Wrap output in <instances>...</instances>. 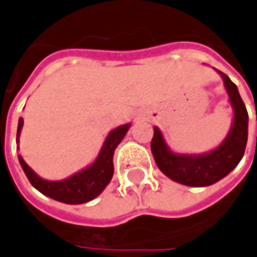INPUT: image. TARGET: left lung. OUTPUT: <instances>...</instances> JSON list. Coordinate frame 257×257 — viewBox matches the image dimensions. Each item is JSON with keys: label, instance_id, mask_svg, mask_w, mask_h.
Listing matches in <instances>:
<instances>
[{"label": "left lung", "instance_id": "1", "mask_svg": "<svg viewBox=\"0 0 257 257\" xmlns=\"http://www.w3.org/2000/svg\"><path fill=\"white\" fill-rule=\"evenodd\" d=\"M221 75L232 107V123L226 137L213 150L200 154H184L171 150L162 131L154 126L152 153L157 168L172 181L188 187H207L228 175L243 159L247 144L248 114L238 88L225 73ZM257 119V117H256Z\"/></svg>", "mask_w": 257, "mask_h": 257}]
</instances>
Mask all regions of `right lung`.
I'll use <instances>...</instances> for the list:
<instances>
[{
	"label": "right lung",
	"instance_id": "right-lung-1",
	"mask_svg": "<svg viewBox=\"0 0 257 257\" xmlns=\"http://www.w3.org/2000/svg\"><path fill=\"white\" fill-rule=\"evenodd\" d=\"M22 128H23V119L20 117L19 126H17V144H19V137H20ZM129 128H131V123H125L110 131L108 135L105 137L101 150L95 157V160L86 168L78 171L76 174L67 176L64 179H60V181H50V179L41 178L23 160L22 156H19V162H20L23 172L28 176L29 182L44 196L66 203V204L88 203L95 197H98L104 191L108 182L111 181L113 172H114L113 154H114L116 147L125 138Z\"/></svg>",
	"mask_w": 257,
	"mask_h": 257
}]
</instances>
